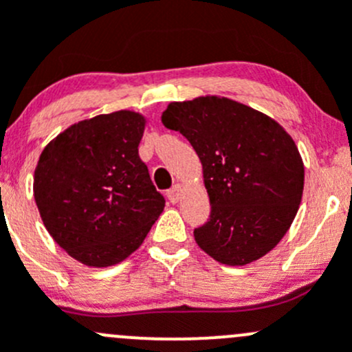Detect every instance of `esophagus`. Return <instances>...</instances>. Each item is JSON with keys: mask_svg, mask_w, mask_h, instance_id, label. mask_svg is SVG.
Instances as JSON below:
<instances>
[{"mask_svg": "<svg viewBox=\"0 0 352 352\" xmlns=\"http://www.w3.org/2000/svg\"><path fill=\"white\" fill-rule=\"evenodd\" d=\"M182 192H184V186H180V184H175V186H173L172 189L168 190V199L172 202H179L180 197H182Z\"/></svg>", "mask_w": 352, "mask_h": 352, "instance_id": "obj_1", "label": "esophagus"}]
</instances>
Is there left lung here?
Returning a JSON list of instances; mask_svg holds the SVG:
<instances>
[{"instance_id":"obj_1","label":"left lung","mask_w":352,"mask_h":352,"mask_svg":"<svg viewBox=\"0 0 352 352\" xmlns=\"http://www.w3.org/2000/svg\"><path fill=\"white\" fill-rule=\"evenodd\" d=\"M201 160L211 214L196 243L225 265H247L271 252L289 230L305 166L293 138L272 117L226 97L172 102L162 116Z\"/></svg>"}]
</instances>
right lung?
I'll use <instances>...</instances> for the list:
<instances>
[{
	"instance_id": "add662e5",
	"label": "right lung",
	"mask_w": 352,
	"mask_h": 352,
	"mask_svg": "<svg viewBox=\"0 0 352 352\" xmlns=\"http://www.w3.org/2000/svg\"><path fill=\"white\" fill-rule=\"evenodd\" d=\"M146 117L133 110L73 124L42 150L34 197L54 242L88 267L122 262L165 208L138 146Z\"/></svg>"
}]
</instances>
